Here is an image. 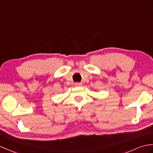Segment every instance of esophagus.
<instances>
[{
    "instance_id": "34e87169",
    "label": "esophagus",
    "mask_w": 153,
    "mask_h": 153,
    "mask_svg": "<svg viewBox=\"0 0 153 153\" xmlns=\"http://www.w3.org/2000/svg\"><path fill=\"white\" fill-rule=\"evenodd\" d=\"M81 83H75V86H76V87H80V86H81Z\"/></svg>"
}]
</instances>
